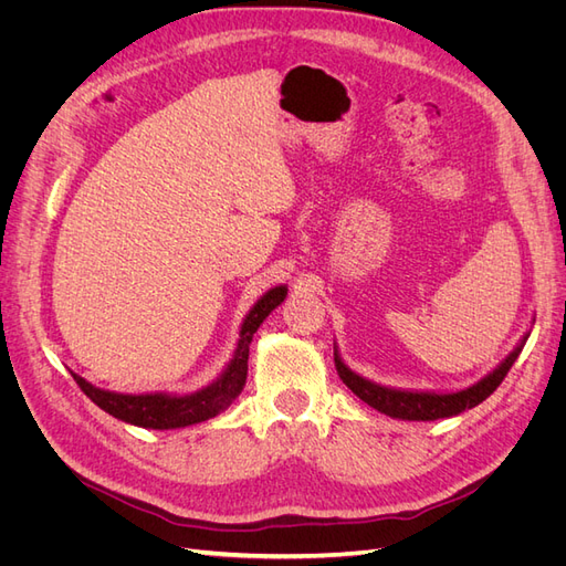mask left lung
I'll list each match as a JSON object with an SVG mask.
<instances>
[{"mask_svg":"<svg viewBox=\"0 0 566 566\" xmlns=\"http://www.w3.org/2000/svg\"><path fill=\"white\" fill-rule=\"evenodd\" d=\"M524 342H526V337L520 342V347L512 352L499 368L486 375L482 382H476L462 391H453V394L399 391V389L380 387V385L358 378L356 373H352L345 364H342L337 352H335V368L339 373L342 382H345L358 399L366 401L373 408H378L380 413L391 416V418H401V420H437V418L458 416V413H462V410L474 408L486 397H491V394L499 389V385L505 380V375L512 368V364L517 361Z\"/></svg>","mask_w":566,"mask_h":566,"instance_id":"8db88e82","label":"left lung"}]
</instances>
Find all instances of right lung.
<instances>
[{
	"mask_svg": "<svg viewBox=\"0 0 566 566\" xmlns=\"http://www.w3.org/2000/svg\"><path fill=\"white\" fill-rule=\"evenodd\" d=\"M285 285L271 287L269 293L252 306V312L248 314L241 328V339H238L233 361L229 364L224 375H221L214 385L191 394V397H167V394H142V397H132V394H115L92 387L75 373L73 378L80 385V389L87 394L98 408H104L106 413H111L117 420L148 427V430H175V427L210 420L241 394L248 378V356L252 335L260 328L262 321L285 300Z\"/></svg>",
	"mask_w": 566,
	"mask_h": 566,
	"instance_id": "1",
	"label": "right lung"
}]
</instances>
